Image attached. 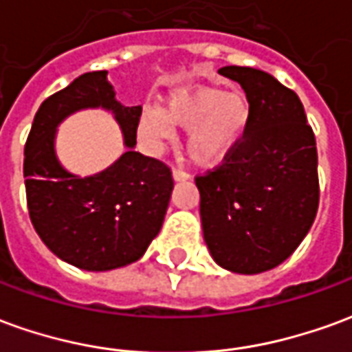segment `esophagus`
Masks as SVG:
<instances>
[{
  "mask_svg": "<svg viewBox=\"0 0 352 352\" xmlns=\"http://www.w3.org/2000/svg\"><path fill=\"white\" fill-rule=\"evenodd\" d=\"M171 175H173V181H177V183H179V181H188V179H190V175H188V173H184V171H181V169H173V171H171Z\"/></svg>",
  "mask_w": 352,
  "mask_h": 352,
  "instance_id": "obj_1",
  "label": "esophagus"
}]
</instances>
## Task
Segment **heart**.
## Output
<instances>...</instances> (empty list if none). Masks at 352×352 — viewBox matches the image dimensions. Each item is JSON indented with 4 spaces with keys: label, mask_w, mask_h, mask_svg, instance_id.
<instances>
[{
    "label": "heart",
    "mask_w": 352,
    "mask_h": 352,
    "mask_svg": "<svg viewBox=\"0 0 352 352\" xmlns=\"http://www.w3.org/2000/svg\"><path fill=\"white\" fill-rule=\"evenodd\" d=\"M251 124V103L241 92L211 85H184L166 96L162 107H145L138 138L148 153L160 154L173 141V128L188 130L186 153L196 166L217 168L243 141Z\"/></svg>",
    "instance_id": "heart-1"
}]
</instances>
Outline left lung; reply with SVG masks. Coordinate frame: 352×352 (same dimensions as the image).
Here are the masks:
<instances>
[{
	"label": "left lung",
	"mask_w": 352,
	"mask_h": 352,
	"mask_svg": "<svg viewBox=\"0 0 352 352\" xmlns=\"http://www.w3.org/2000/svg\"><path fill=\"white\" fill-rule=\"evenodd\" d=\"M251 103V124L234 153L196 177L204 239L217 264L254 275L283 264L318 209L317 143L300 98L270 73L226 65Z\"/></svg>",
	"instance_id": "1"
}]
</instances>
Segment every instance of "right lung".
Wrapping results in <instances>:
<instances>
[{
    "instance_id": "1",
    "label": "right lung",
    "mask_w": 352,
    "mask_h": 352,
    "mask_svg": "<svg viewBox=\"0 0 352 352\" xmlns=\"http://www.w3.org/2000/svg\"><path fill=\"white\" fill-rule=\"evenodd\" d=\"M82 108H103L121 126L126 153L94 176L67 172L56 154L57 126ZM141 105L116 101L107 72L85 73L35 113L24 146L30 219L58 258L87 272L139 260L158 236L173 190L166 164L135 153Z\"/></svg>"
}]
</instances>
